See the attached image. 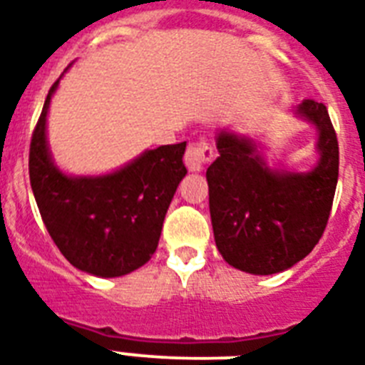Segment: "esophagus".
I'll return each mask as SVG.
<instances>
[{
    "label": "esophagus",
    "instance_id": "esophagus-1",
    "mask_svg": "<svg viewBox=\"0 0 365 365\" xmlns=\"http://www.w3.org/2000/svg\"><path fill=\"white\" fill-rule=\"evenodd\" d=\"M214 157H216V151L210 145V142L205 140V138H200L197 142L189 143L185 157H183V163H185V166L191 172H199L205 168V165L214 160Z\"/></svg>",
    "mask_w": 365,
    "mask_h": 365
}]
</instances>
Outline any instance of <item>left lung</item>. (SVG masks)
<instances>
[{"instance_id":"8db88e82","label":"left lung","mask_w":365,"mask_h":365,"mask_svg":"<svg viewBox=\"0 0 365 365\" xmlns=\"http://www.w3.org/2000/svg\"><path fill=\"white\" fill-rule=\"evenodd\" d=\"M320 138V163L309 174L272 172L250 140L222 132L206 170L220 254L252 274L289 269L312 252L328 225L339 176V143L328 108L307 98L297 110Z\"/></svg>"}]
</instances>
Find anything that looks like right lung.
<instances>
[{
	"label": "right lung",
	"mask_w": 365,
	"mask_h": 365,
	"mask_svg": "<svg viewBox=\"0 0 365 365\" xmlns=\"http://www.w3.org/2000/svg\"><path fill=\"white\" fill-rule=\"evenodd\" d=\"M54 81L31 134L30 183L51 239L71 265L96 277H123L148 263L166 210L187 174L185 142L145 151L121 170L70 178L53 165L45 119Z\"/></svg>",
	"instance_id": "1"
}]
</instances>
